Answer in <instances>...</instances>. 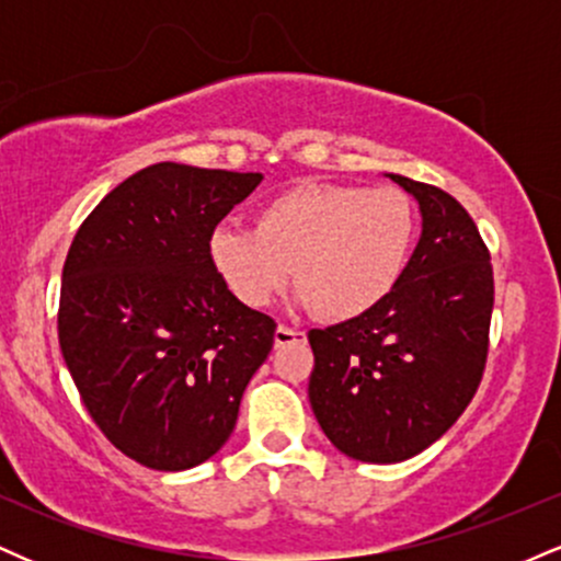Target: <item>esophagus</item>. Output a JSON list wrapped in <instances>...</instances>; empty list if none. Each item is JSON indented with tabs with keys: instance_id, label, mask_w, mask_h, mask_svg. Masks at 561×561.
Returning <instances> with one entry per match:
<instances>
[{
	"instance_id": "obj_1",
	"label": "esophagus",
	"mask_w": 561,
	"mask_h": 561,
	"mask_svg": "<svg viewBox=\"0 0 561 561\" xmlns=\"http://www.w3.org/2000/svg\"><path fill=\"white\" fill-rule=\"evenodd\" d=\"M306 340V332L298 330V327H287L279 324L274 332V343L276 345H287V343H302Z\"/></svg>"
}]
</instances>
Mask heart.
Listing matches in <instances>:
<instances>
[{
  "label": "heart",
  "instance_id": "heart-1",
  "mask_svg": "<svg viewBox=\"0 0 561 561\" xmlns=\"http://www.w3.org/2000/svg\"><path fill=\"white\" fill-rule=\"evenodd\" d=\"M414 237V205L396 186L308 182L263 203L255 229L218 227L208 250L224 285L248 308H266L293 274L300 302L345 321L388 298Z\"/></svg>",
  "mask_w": 561,
  "mask_h": 561
}]
</instances>
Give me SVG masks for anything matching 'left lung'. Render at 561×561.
I'll return each instance as SVG.
<instances>
[{
	"label": "left lung",
	"mask_w": 561,
	"mask_h": 561,
	"mask_svg": "<svg viewBox=\"0 0 561 561\" xmlns=\"http://www.w3.org/2000/svg\"><path fill=\"white\" fill-rule=\"evenodd\" d=\"M422 208L401 279L371 311L308 332L311 409L358 461L411 459L465 414L491 345L493 266L478 224L440 186L390 173Z\"/></svg>",
	"instance_id": "8db88e82"
}]
</instances>
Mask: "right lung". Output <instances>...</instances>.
<instances>
[{"label":"right lung","mask_w":561,"mask_h":561,"mask_svg":"<svg viewBox=\"0 0 561 561\" xmlns=\"http://www.w3.org/2000/svg\"><path fill=\"white\" fill-rule=\"evenodd\" d=\"M261 173L147 165L83 218L62 266L57 337L102 435L160 472L229 440L276 321L240 302L210 234Z\"/></svg>","instance_id":"1"}]
</instances>
